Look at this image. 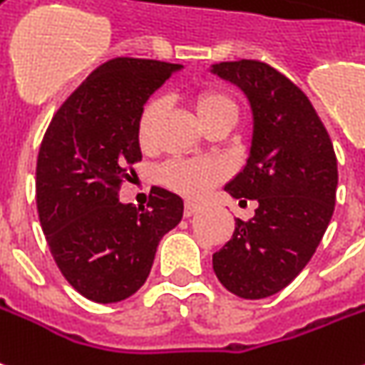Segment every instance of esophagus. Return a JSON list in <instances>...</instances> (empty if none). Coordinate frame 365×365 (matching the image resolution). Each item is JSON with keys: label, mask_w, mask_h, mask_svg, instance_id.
Segmentation results:
<instances>
[{"label": "esophagus", "mask_w": 365, "mask_h": 365, "mask_svg": "<svg viewBox=\"0 0 365 365\" xmlns=\"http://www.w3.org/2000/svg\"><path fill=\"white\" fill-rule=\"evenodd\" d=\"M200 211V205L197 203H193V201H185V205H183V217H191L193 213H197Z\"/></svg>", "instance_id": "34e87169"}]
</instances>
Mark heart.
Wrapping results in <instances>:
<instances>
[{
  "instance_id": "1",
  "label": "heart",
  "mask_w": 365,
  "mask_h": 365,
  "mask_svg": "<svg viewBox=\"0 0 365 365\" xmlns=\"http://www.w3.org/2000/svg\"><path fill=\"white\" fill-rule=\"evenodd\" d=\"M191 106L197 120L207 124L217 118H227L235 124L239 116L237 101L221 88H203L191 96ZM165 112L164 96L150 98L140 112L138 142L144 150H152L158 144V130ZM227 175V168L217 160H172L162 168L160 180L165 187L182 193L190 200H200L207 195Z\"/></svg>"
}]
</instances>
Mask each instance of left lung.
I'll list each match as a JSON object with an SVG mask.
<instances>
[{
    "mask_svg": "<svg viewBox=\"0 0 365 365\" xmlns=\"http://www.w3.org/2000/svg\"><path fill=\"white\" fill-rule=\"evenodd\" d=\"M213 73L247 94L255 118L251 156L225 191L259 203L253 219H237L213 271L229 292L257 300L284 289L312 259L332 219L338 162L328 130L289 76L253 58L219 63Z\"/></svg>",
    "mask_w": 365,
    "mask_h": 365,
    "instance_id": "obj_1",
    "label": "left lung"
}]
</instances>
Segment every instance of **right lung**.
<instances>
[{
    "label": "right lung",
    "instance_id": "right-lung-1",
    "mask_svg": "<svg viewBox=\"0 0 365 365\" xmlns=\"http://www.w3.org/2000/svg\"><path fill=\"white\" fill-rule=\"evenodd\" d=\"M178 68L154 58L106 61L61 104L41 142L35 197L43 233L68 284L94 302L132 297L160 239L182 221V197L162 187L148 207L118 201L142 160V106Z\"/></svg>",
    "mask_w": 365,
    "mask_h": 365
}]
</instances>
